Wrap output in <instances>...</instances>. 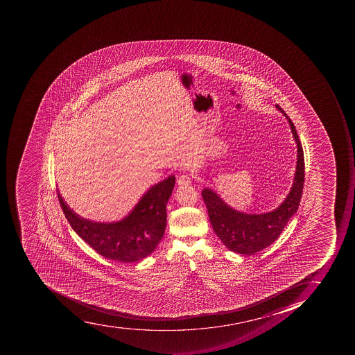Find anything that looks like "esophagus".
Instances as JSON below:
<instances>
[{
	"label": "esophagus",
	"mask_w": 355,
	"mask_h": 355,
	"mask_svg": "<svg viewBox=\"0 0 355 355\" xmlns=\"http://www.w3.org/2000/svg\"><path fill=\"white\" fill-rule=\"evenodd\" d=\"M191 184V176L187 174H182L178 178V185L179 187H187Z\"/></svg>",
	"instance_id": "1"
}]
</instances>
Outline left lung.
Masks as SVG:
<instances>
[{"label": "left lung", "mask_w": 355, "mask_h": 355, "mask_svg": "<svg viewBox=\"0 0 355 355\" xmlns=\"http://www.w3.org/2000/svg\"><path fill=\"white\" fill-rule=\"evenodd\" d=\"M275 107L286 117L297 146L293 184L284 201L271 212L252 214L230 207L209 187L202 191V198L207 205L215 234L230 251L239 254H254L274 243L288 220L295 214L301 201L305 168L303 148L293 122L277 104Z\"/></svg>", "instance_id": "8db88e82"}]
</instances>
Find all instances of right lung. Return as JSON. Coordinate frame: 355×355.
<instances>
[{
  "label": "right lung",
  "mask_w": 355,
  "mask_h": 355,
  "mask_svg": "<svg viewBox=\"0 0 355 355\" xmlns=\"http://www.w3.org/2000/svg\"><path fill=\"white\" fill-rule=\"evenodd\" d=\"M175 176L159 182L143 194L129 214L115 222H95L74 212L60 194L65 218L76 234L102 257L121 263L143 260L157 249L164 235L166 204Z\"/></svg>",
  "instance_id": "right-lung-1"
}]
</instances>
